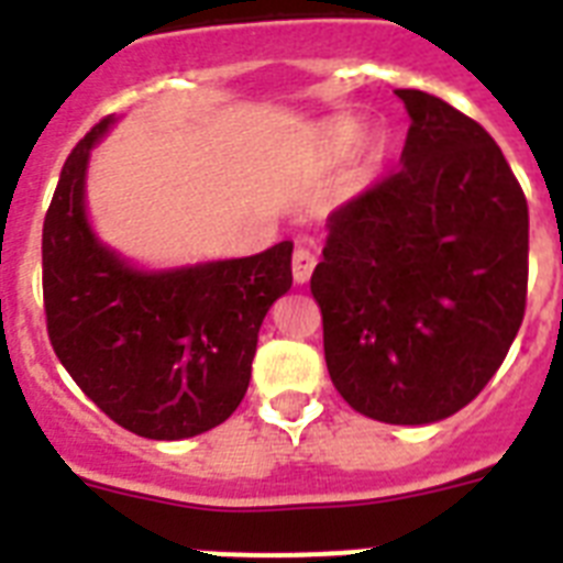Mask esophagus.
Returning a JSON list of instances; mask_svg holds the SVG:
<instances>
[{
  "instance_id": "esophagus-1",
  "label": "esophagus",
  "mask_w": 563,
  "mask_h": 563,
  "mask_svg": "<svg viewBox=\"0 0 563 563\" xmlns=\"http://www.w3.org/2000/svg\"><path fill=\"white\" fill-rule=\"evenodd\" d=\"M318 256L316 251H309V247H295V256H291V274H295V280L307 283L312 277V268H316Z\"/></svg>"
}]
</instances>
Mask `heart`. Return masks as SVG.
<instances>
[{"label":"heart","mask_w":563,"mask_h":563,"mask_svg":"<svg viewBox=\"0 0 563 563\" xmlns=\"http://www.w3.org/2000/svg\"><path fill=\"white\" fill-rule=\"evenodd\" d=\"M330 143L335 148H351V145L360 143V128L353 122H335V125H330Z\"/></svg>","instance_id":"heart-1"}]
</instances>
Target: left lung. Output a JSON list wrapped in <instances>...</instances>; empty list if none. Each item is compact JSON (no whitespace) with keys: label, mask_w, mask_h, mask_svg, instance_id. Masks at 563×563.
I'll return each mask as SVG.
<instances>
[{"label":"left lung","mask_w":563,"mask_h":563,"mask_svg":"<svg viewBox=\"0 0 563 563\" xmlns=\"http://www.w3.org/2000/svg\"><path fill=\"white\" fill-rule=\"evenodd\" d=\"M397 96L402 166L330 216L309 289L335 391L415 427L464 409L506 360L526 316L529 203L476 119L423 90Z\"/></svg>","instance_id":"8db88e82"}]
</instances>
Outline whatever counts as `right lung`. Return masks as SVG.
<instances>
[{
    "mask_svg": "<svg viewBox=\"0 0 563 563\" xmlns=\"http://www.w3.org/2000/svg\"><path fill=\"white\" fill-rule=\"evenodd\" d=\"M110 122L66 157L43 221L48 342L78 388L128 432L201 435L245 397L260 324L291 289V242L178 272L131 268L99 245L84 216L90 148Z\"/></svg>",
    "mask_w": 563,
    "mask_h": 563,
    "instance_id": "1",
    "label": "right lung"
}]
</instances>
